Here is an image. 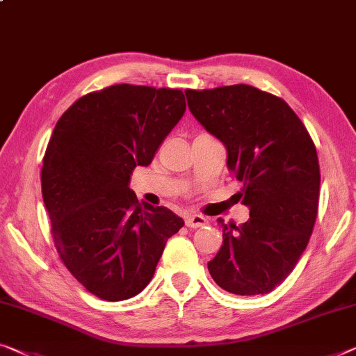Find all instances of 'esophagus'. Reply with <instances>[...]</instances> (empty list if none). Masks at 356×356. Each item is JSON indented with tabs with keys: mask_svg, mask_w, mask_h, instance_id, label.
I'll list each match as a JSON object with an SVG mask.
<instances>
[{
	"mask_svg": "<svg viewBox=\"0 0 356 356\" xmlns=\"http://www.w3.org/2000/svg\"><path fill=\"white\" fill-rule=\"evenodd\" d=\"M208 224V220L204 219L203 216H188L187 219H185V225L188 227V229H200V227H203Z\"/></svg>",
	"mask_w": 356,
	"mask_h": 356,
	"instance_id": "1",
	"label": "esophagus"
}]
</instances>
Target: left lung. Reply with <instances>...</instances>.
Returning a JSON list of instances; mask_svg holds the SVG:
<instances>
[{
    "mask_svg": "<svg viewBox=\"0 0 356 356\" xmlns=\"http://www.w3.org/2000/svg\"><path fill=\"white\" fill-rule=\"evenodd\" d=\"M185 95L195 118L227 147L249 208L245 224L224 225L211 277L232 294H267L293 272L314 232L321 179L314 140L283 99L249 84Z\"/></svg>",
    "mask_w": 356,
    "mask_h": 356,
    "instance_id": "8db88e82",
    "label": "left lung"
}]
</instances>
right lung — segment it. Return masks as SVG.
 <instances>
[{
    "instance_id": "1",
    "label": "right lung",
    "mask_w": 356,
    "mask_h": 356,
    "mask_svg": "<svg viewBox=\"0 0 356 356\" xmlns=\"http://www.w3.org/2000/svg\"><path fill=\"white\" fill-rule=\"evenodd\" d=\"M185 107L180 89L115 84L79 97L52 131L41 169L51 233L68 272L99 299L139 294L184 227L164 206H142L129 179Z\"/></svg>"
}]
</instances>
